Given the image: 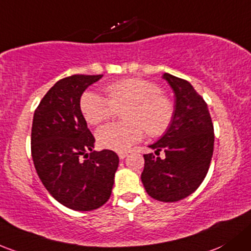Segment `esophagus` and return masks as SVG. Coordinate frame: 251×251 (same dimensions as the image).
Masks as SVG:
<instances>
[{
  "label": "esophagus",
  "instance_id": "obj_1",
  "mask_svg": "<svg viewBox=\"0 0 251 251\" xmlns=\"http://www.w3.org/2000/svg\"><path fill=\"white\" fill-rule=\"evenodd\" d=\"M118 155H119V157H120L121 160H124V159H125L126 156H127V152H124V151H121V152H119Z\"/></svg>",
  "mask_w": 251,
  "mask_h": 251
}]
</instances>
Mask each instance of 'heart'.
Here are the masks:
<instances>
[{"mask_svg": "<svg viewBox=\"0 0 251 251\" xmlns=\"http://www.w3.org/2000/svg\"><path fill=\"white\" fill-rule=\"evenodd\" d=\"M107 97L85 92L80 100L84 118L91 125L108 120L124 105V121L105 124L99 128L97 142L105 149L125 151L141 141L144 128L150 136H160L173 118L171 100L155 83L142 78H124L105 88Z\"/></svg>", "mask_w": 251, "mask_h": 251, "instance_id": "obj_1", "label": "heart"}]
</instances>
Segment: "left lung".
Returning <instances> with one entry per match:
<instances>
[{
	"label": "left lung",
	"instance_id": "obj_1",
	"mask_svg": "<svg viewBox=\"0 0 251 251\" xmlns=\"http://www.w3.org/2000/svg\"><path fill=\"white\" fill-rule=\"evenodd\" d=\"M174 92V113L165 134L149 146L141 179L150 197L161 202L185 199L201 185L214 149V127L207 103L185 79L165 73ZM160 151L165 156H158Z\"/></svg>",
	"mask_w": 251,
	"mask_h": 251
}]
</instances>
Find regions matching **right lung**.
Here are the masks:
<instances>
[{
    "label": "right lung",
    "instance_id": "right-lung-1",
    "mask_svg": "<svg viewBox=\"0 0 251 251\" xmlns=\"http://www.w3.org/2000/svg\"><path fill=\"white\" fill-rule=\"evenodd\" d=\"M102 78L75 75L54 84L35 110L31 154L43 185L65 207L89 212L112 194L119 157L95 151V138L80 109L85 89Z\"/></svg>",
    "mask_w": 251,
    "mask_h": 251
}]
</instances>
